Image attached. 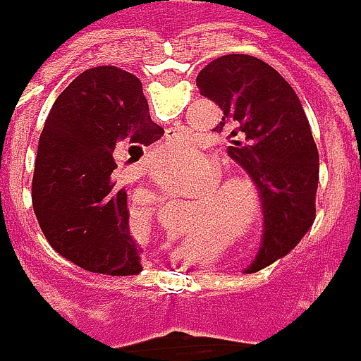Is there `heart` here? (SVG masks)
Returning <instances> with one entry per match:
<instances>
[{
  "instance_id": "heart-1",
  "label": "heart",
  "mask_w": 361,
  "mask_h": 361,
  "mask_svg": "<svg viewBox=\"0 0 361 361\" xmlns=\"http://www.w3.org/2000/svg\"><path fill=\"white\" fill-rule=\"evenodd\" d=\"M165 155H167L165 151L155 153L153 165L164 164ZM188 159L190 157L176 159L173 167L181 171ZM218 178H220V167L206 157L202 159V164H197L196 169L188 173L185 192H199L200 189L207 188L197 196L196 210H194L196 220L206 222L214 228H224L234 243H250L252 238H257L264 220V202L260 196V190L255 181L243 176H230L216 182Z\"/></svg>"
}]
</instances>
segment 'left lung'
I'll use <instances>...</instances> for the list:
<instances>
[{"label": "left lung", "instance_id": "obj_1", "mask_svg": "<svg viewBox=\"0 0 361 361\" xmlns=\"http://www.w3.org/2000/svg\"><path fill=\"white\" fill-rule=\"evenodd\" d=\"M200 94L222 109L214 129L228 133V155L243 167L264 202V234L250 273L290 252L315 220L319 153L299 97L259 58L226 54L196 78Z\"/></svg>", "mask_w": 361, "mask_h": 361}]
</instances>
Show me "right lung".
<instances>
[{
    "mask_svg": "<svg viewBox=\"0 0 361 361\" xmlns=\"http://www.w3.org/2000/svg\"><path fill=\"white\" fill-rule=\"evenodd\" d=\"M161 133L131 72L88 68L60 92L39 135L32 180L36 218L58 255L90 273L141 271L115 169L127 151L141 157Z\"/></svg>",
    "mask_w": 361,
    "mask_h": 361,
    "instance_id": "obj_1",
    "label": "right lung"
}]
</instances>
